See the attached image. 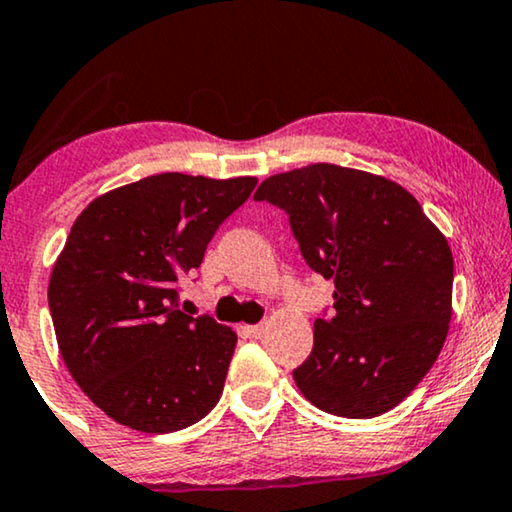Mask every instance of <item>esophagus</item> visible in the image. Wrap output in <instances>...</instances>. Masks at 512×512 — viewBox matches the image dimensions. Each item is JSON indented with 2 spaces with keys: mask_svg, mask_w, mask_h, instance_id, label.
<instances>
[{
  "mask_svg": "<svg viewBox=\"0 0 512 512\" xmlns=\"http://www.w3.org/2000/svg\"><path fill=\"white\" fill-rule=\"evenodd\" d=\"M244 333L249 335V338H261L265 333V326L263 324H256V326H244Z\"/></svg>",
  "mask_w": 512,
  "mask_h": 512,
  "instance_id": "34e87169",
  "label": "esophagus"
}]
</instances>
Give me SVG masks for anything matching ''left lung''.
<instances>
[{
    "label": "left lung",
    "instance_id": "8db88e82",
    "mask_svg": "<svg viewBox=\"0 0 512 512\" xmlns=\"http://www.w3.org/2000/svg\"><path fill=\"white\" fill-rule=\"evenodd\" d=\"M254 200L289 214L300 254L333 279V317L293 370L319 410L370 419L396 408L436 363L452 319L454 261L422 205L377 174L331 163L268 177Z\"/></svg>",
    "mask_w": 512,
    "mask_h": 512
}]
</instances>
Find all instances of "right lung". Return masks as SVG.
<instances>
[{"label": "right lung", "mask_w": 512, "mask_h": 512, "mask_svg": "<svg viewBox=\"0 0 512 512\" xmlns=\"http://www.w3.org/2000/svg\"><path fill=\"white\" fill-rule=\"evenodd\" d=\"M256 177L153 174L100 195L53 265L48 307L62 359L97 408L144 433L200 422L219 403L237 335L188 317L177 282Z\"/></svg>", "instance_id": "1"}]
</instances>
